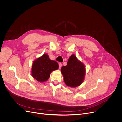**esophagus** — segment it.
<instances>
[{"mask_svg":"<svg viewBox=\"0 0 122 122\" xmlns=\"http://www.w3.org/2000/svg\"><path fill=\"white\" fill-rule=\"evenodd\" d=\"M62 63H60L59 64V69H61V67H62Z\"/></svg>","mask_w":122,"mask_h":122,"instance_id":"obj_1","label":"esophagus"}]
</instances>
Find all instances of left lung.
I'll use <instances>...</instances> for the list:
<instances>
[{"mask_svg": "<svg viewBox=\"0 0 122 122\" xmlns=\"http://www.w3.org/2000/svg\"><path fill=\"white\" fill-rule=\"evenodd\" d=\"M61 72L65 84L69 87H76L81 85L84 81L86 68L84 64L72 54L69 57L67 65L61 68Z\"/></svg>", "mask_w": 122, "mask_h": 122, "instance_id": "obj_1", "label": "left lung"}]
</instances>
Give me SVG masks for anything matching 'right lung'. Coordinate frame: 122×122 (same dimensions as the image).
<instances>
[{
  "label": "right lung",
  "instance_id": "obj_1",
  "mask_svg": "<svg viewBox=\"0 0 122 122\" xmlns=\"http://www.w3.org/2000/svg\"><path fill=\"white\" fill-rule=\"evenodd\" d=\"M58 68L59 65L57 62L50 60L47 54L44 53L33 62L31 75L38 81L43 82L49 79L51 72Z\"/></svg>",
  "mask_w": 122,
  "mask_h": 122
}]
</instances>
